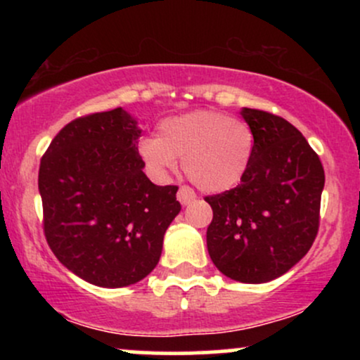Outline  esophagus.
<instances>
[{
  "label": "esophagus",
  "instance_id": "esophagus-1",
  "mask_svg": "<svg viewBox=\"0 0 360 360\" xmlns=\"http://www.w3.org/2000/svg\"><path fill=\"white\" fill-rule=\"evenodd\" d=\"M177 200L181 201L183 205H191L194 200H196V194L189 186H181L179 189H177Z\"/></svg>",
  "mask_w": 360,
  "mask_h": 360
}]
</instances>
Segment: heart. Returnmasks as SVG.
Here are the masks:
<instances>
[{"instance_id":"1","label":"heart","mask_w":360,"mask_h":360,"mask_svg":"<svg viewBox=\"0 0 360 360\" xmlns=\"http://www.w3.org/2000/svg\"><path fill=\"white\" fill-rule=\"evenodd\" d=\"M254 131L243 120L214 110H194L164 118L157 137L140 140L139 155L157 177L176 171L183 159L186 176L206 193L237 186L254 155Z\"/></svg>"}]
</instances>
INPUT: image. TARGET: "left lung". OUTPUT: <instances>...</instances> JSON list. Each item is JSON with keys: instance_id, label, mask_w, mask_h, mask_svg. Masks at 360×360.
<instances>
[{"instance_id": "obj_1", "label": "left lung", "mask_w": 360, "mask_h": 360, "mask_svg": "<svg viewBox=\"0 0 360 360\" xmlns=\"http://www.w3.org/2000/svg\"><path fill=\"white\" fill-rule=\"evenodd\" d=\"M240 115L254 131V155L237 188L205 198L213 210L206 245L226 278L260 284L288 272L315 242L325 172L286 120L252 108Z\"/></svg>"}]
</instances>
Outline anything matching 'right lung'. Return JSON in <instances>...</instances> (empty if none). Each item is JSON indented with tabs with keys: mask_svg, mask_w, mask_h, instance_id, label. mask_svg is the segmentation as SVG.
I'll return each mask as SVG.
<instances>
[{
	"mask_svg": "<svg viewBox=\"0 0 360 360\" xmlns=\"http://www.w3.org/2000/svg\"><path fill=\"white\" fill-rule=\"evenodd\" d=\"M140 134L122 108L86 115L62 128L40 160L49 247L94 286H130L150 274L181 212L177 186L143 174Z\"/></svg>",
	"mask_w": 360,
	"mask_h": 360,
	"instance_id": "obj_1",
	"label": "right lung"
}]
</instances>
